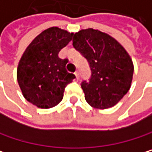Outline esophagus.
Wrapping results in <instances>:
<instances>
[{"label":"esophagus","instance_id":"obj_1","mask_svg":"<svg viewBox=\"0 0 152 152\" xmlns=\"http://www.w3.org/2000/svg\"><path fill=\"white\" fill-rule=\"evenodd\" d=\"M75 79L78 80V78H79V74H78L77 71V72H75Z\"/></svg>","mask_w":152,"mask_h":152}]
</instances>
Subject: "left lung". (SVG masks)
I'll return each instance as SVG.
<instances>
[{"instance_id": "obj_1", "label": "left lung", "mask_w": 152, "mask_h": 152, "mask_svg": "<svg viewBox=\"0 0 152 152\" xmlns=\"http://www.w3.org/2000/svg\"><path fill=\"white\" fill-rule=\"evenodd\" d=\"M73 46L92 71L89 82L81 84L86 101L95 109L115 106L131 87L134 64L127 51L113 37L93 28L75 33Z\"/></svg>"}]
</instances>
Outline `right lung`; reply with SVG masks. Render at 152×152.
<instances>
[{
    "mask_svg": "<svg viewBox=\"0 0 152 152\" xmlns=\"http://www.w3.org/2000/svg\"><path fill=\"white\" fill-rule=\"evenodd\" d=\"M72 35L73 33L58 27H50L32 41L18 62L17 78L23 96L38 108L58 105L66 86L75 78L66 70L67 59L58 58V52Z\"/></svg>",
    "mask_w": 152,
    "mask_h": 152,
    "instance_id": "add662e5",
    "label": "right lung"
}]
</instances>
